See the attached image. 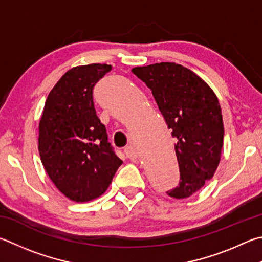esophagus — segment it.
I'll use <instances>...</instances> for the list:
<instances>
[{
	"label": "esophagus",
	"mask_w": 262,
	"mask_h": 262,
	"mask_svg": "<svg viewBox=\"0 0 262 262\" xmlns=\"http://www.w3.org/2000/svg\"><path fill=\"white\" fill-rule=\"evenodd\" d=\"M125 154H126V156L128 157V158H135L136 157V150H135V147L134 146H132V145H127L126 147H125Z\"/></svg>",
	"instance_id": "esophagus-1"
}]
</instances>
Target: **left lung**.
I'll return each instance as SVG.
<instances>
[{"mask_svg": "<svg viewBox=\"0 0 262 262\" xmlns=\"http://www.w3.org/2000/svg\"><path fill=\"white\" fill-rule=\"evenodd\" d=\"M150 88L172 136L177 139L180 181L168 196L182 199L213 178L223 144L222 112L216 95L202 78L175 63L132 70Z\"/></svg>", "mask_w": 262, "mask_h": 262, "instance_id": "1", "label": "left lung"}]
</instances>
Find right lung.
Masks as SVG:
<instances>
[{"mask_svg":"<svg viewBox=\"0 0 262 262\" xmlns=\"http://www.w3.org/2000/svg\"><path fill=\"white\" fill-rule=\"evenodd\" d=\"M111 69L89 64L69 70L49 93L40 120L42 165L57 189L78 203L105 192L122 164L94 106L95 84Z\"/></svg>","mask_w":262,"mask_h":262,"instance_id":"1","label":"right lung"}]
</instances>
